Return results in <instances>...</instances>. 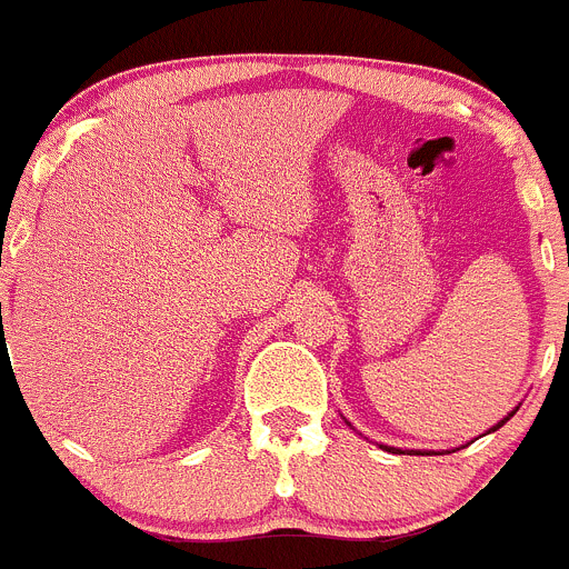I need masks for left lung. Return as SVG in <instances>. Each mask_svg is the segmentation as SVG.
<instances>
[{
	"label": "left lung",
	"instance_id": "8db88e82",
	"mask_svg": "<svg viewBox=\"0 0 569 569\" xmlns=\"http://www.w3.org/2000/svg\"><path fill=\"white\" fill-rule=\"evenodd\" d=\"M513 413H517V408H513V410H511V413H508V416H506V419H500V421H497V425H495V427H489V432L500 430V427H502V425H506V421H508V419H511V416H513ZM346 425H349V427H351V421H346ZM483 436H486V432H483ZM380 450H386V452H397V456H402V450H399V447H388V443H380ZM416 456H430V452H416Z\"/></svg>",
	"mask_w": 569,
	"mask_h": 569
}]
</instances>
